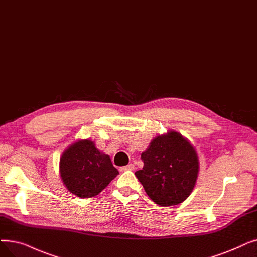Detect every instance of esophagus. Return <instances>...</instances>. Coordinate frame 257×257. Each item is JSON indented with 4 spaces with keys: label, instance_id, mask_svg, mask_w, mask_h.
I'll return each instance as SVG.
<instances>
[{
    "label": "esophagus",
    "instance_id": "obj_1",
    "mask_svg": "<svg viewBox=\"0 0 257 257\" xmlns=\"http://www.w3.org/2000/svg\"><path fill=\"white\" fill-rule=\"evenodd\" d=\"M135 170V165L133 164H129L127 166H124V167H120L119 168V171L120 172H124V171H132Z\"/></svg>",
    "mask_w": 257,
    "mask_h": 257
}]
</instances>
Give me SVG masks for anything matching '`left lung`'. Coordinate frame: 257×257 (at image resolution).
Segmentation results:
<instances>
[{
    "label": "left lung",
    "instance_id": "8db88e82",
    "mask_svg": "<svg viewBox=\"0 0 257 257\" xmlns=\"http://www.w3.org/2000/svg\"><path fill=\"white\" fill-rule=\"evenodd\" d=\"M141 159L144 167L136 176L155 204L175 206L191 194L198 174V158L180 133L169 131L156 137Z\"/></svg>",
    "mask_w": 257,
    "mask_h": 257
}]
</instances>
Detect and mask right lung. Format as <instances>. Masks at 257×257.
I'll list each match as a JSON object with an SVG mask.
<instances>
[{"label":"right lung","instance_id":"right-lung-1","mask_svg":"<svg viewBox=\"0 0 257 257\" xmlns=\"http://www.w3.org/2000/svg\"><path fill=\"white\" fill-rule=\"evenodd\" d=\"M62 181L79 197L98 194L118 174L109 155L99 151L92 141L75 142L66 149L60 160Z\"/></svg>","mask_w":257,"mask_h":257}]
</instances>
